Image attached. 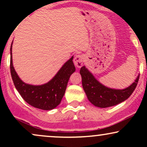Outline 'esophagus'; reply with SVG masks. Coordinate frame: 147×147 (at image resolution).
Wrapping results in <instances>:
<instances>
[{"mask_svg":"<svg viewBox=\"0 0 147 147\" xmlns=\"http://www.w3.org/2000/svg\"><path fill=\"white\" fill-rule=\"evenodd\" d=\"M83 61L84 58L83 56L81 55H76L75 58H74V63H75V66L77 68H81L83 65Z\"/></svg>","mask_w":147,"mask_h":147,"instance_id":"obj_1","label":"esophagus"}]
</instances>
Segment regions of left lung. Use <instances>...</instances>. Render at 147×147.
Instances as JSON below:
<instances>
[{
  "instance_id": "8db88e82",
  "label": "left lung",
  "mask_w": 147,
  "mask_h": 147,
  "mask_svg": "<svg viewBox=\"0 0 147 147\" xmlns=\"http://www.w3.org/2000/svg\"><path fill=\"white\" fill-rule=\"evenodd\" d=\"M80 74L82 86L88 99L91 104L99 108L115 106L127 99L136 89L140 77L138 75L135 82L128 88L119 90L102 85L85 66L81 68Z\"/></svg>"
}]
</instances>
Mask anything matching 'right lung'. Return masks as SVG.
<instances>
[{"mask_svg": "<svg viewBox=\"0 0 147 147\" xmlns=\"http://www.w3.org/2000/svg\"><path fill=\"white\" fill-rule=\"evenodd\" d=\"M12 43L10 48V71L11 78L23 99L30 105L36 109L49 111L54 109L61 103L70 75L75 71L73 57L64 63L57 75L48 83L40 86L25 84L19 78L12 63Z\"/></svg>", "mask_w": 147, "mask_h": 147, "instance_id": "obj_1", "label": "right lung"}]
</instances>
